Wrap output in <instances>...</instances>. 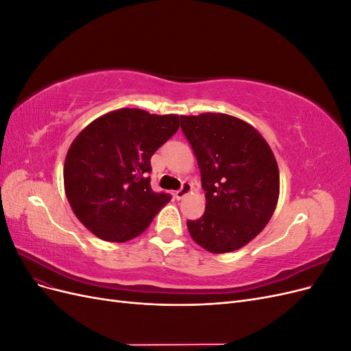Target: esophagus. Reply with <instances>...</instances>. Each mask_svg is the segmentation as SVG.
Wrapping results in <instances>:
<instances>
[{
    "label": "esophagus",
    "instance_id": "34e87169",
    "mask_svg": "<svg viewBox=\"0 0 351 351\" xmlns=\"http://www.w3.org/2000/svg\"><path fill=\"white\" fill-rule=\"evenodd\" d=\"M190 190H192V184L187 183V182H183V183H182V187H180V189L177 190V192L174 193V196H176L177 200H180V199H183V197L190 192Z\"/></svg>",
    "mask_w": 351,
    "mask_h": 351
}]
</instances>
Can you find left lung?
<instances>
[{
    "mask_svg": "<svg viewBox=\"0 0 351 351\" xmlns=\"http://www.w3.org/2000/svg\"><path fill=\"white\" fill-rule=\"evenodd\" d=\"M182 132L193 149L206 206L187 221L192 239L208 252H234L271 219L280 195V173L269 145L236 117L182 115Z\"/></svg>",
    "mask_w": 351,
    "mask_h": 351,
    "instance_id": "8db88e82",
    "label": "left lung"
}]
</instances>
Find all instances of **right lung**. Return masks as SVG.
I'll use <instances>...</instances> for the list:
<instances>
[{"label":"right lung","instance_id":"1","mask_svg":"<svg viewBox=\"0 0 351 351\" xmlns=\"http://www.w3.org/2000/svg\"><path fill=\"white\" fill-rule=\"evenodd\" d=\"M178 127V115L123 108L99 117L74 139L64 162L66 195L95 236L132 240L171 200L151 187V158Z\"/></svg>","mask_w":351,"mask_h":351}]
</instances>
